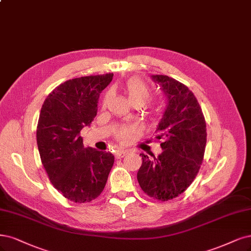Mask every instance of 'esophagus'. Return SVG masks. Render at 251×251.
Returning a JSON list of instances; mask_svg holds the SVG:
<instances>
[{
	"label": "esophagus",
	"mask_w": 251,
	"mask_h": 251,
	"mask_svg": "<svg viewBox=\"0 0 251 251\" xmlns=\"http://www.w3.org/2000/svg\"><path fill=\"white\" fill-rule=\"evenodd\" d=\"M126 153H127V151H126V150H117L115 151V158L116 159L124 158Z\"/></svg>",
	"instance_id": "1"
}]
</instances>
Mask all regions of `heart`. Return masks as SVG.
<instances>
[{"label":"heart","instance_id":"b5f03b06","mask_svg":"<svg viewBox=\"0 0 251 251\" xmlns=\"http://www.w3.org/2000/svg\"><path fill=\"white\" fill-rule=\"evenodd\" d=\"M126 92L127 100L132 105L133 103H140L141 106H143L151 97V90L148 85L139 79L129 80L126 85ZM110 98L111 93H108L103 102L107 103ZM136 132L137 128L135 126H124L117 132L116 139L122 143H126Z\"/></svg>","mask_w":251,"mask_h":251}]
</instances>
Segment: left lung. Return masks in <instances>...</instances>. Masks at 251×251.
Segmentation results:
<instances>
[{
    "mask_svg": "<svg viewBox=\"0 0 251 251\" xmlns=\"http://www.w3.org/2000/svg\"><path fill=\"white\" fill-rule=\"evenodd\" d=\"M152 81L165 94L167 105L155 129L163 151L150 159L141 153L137 179L144 193L154 200H172L192 184L202 163L206 143L201 108L186 85L168 75H153Z\"/></svg>",
    "mask_w": 251,
    "mask_h": 251,
    "instance_id": "left-lung-1",
    "label": "left lung"
}]
</instances>
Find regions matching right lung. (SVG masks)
Returning <instances> with one entry per match:
<instances>
[{
	"mask_svg": "<svg viewBox=\"0 0 251 251\" xmlns=\"http://www.w3.org/2000/svg\"><path fill=\"white\" fill-rule=\"evenodd\" d=\"M112 79L113 74L68 80L49 94L40 110L36 138L42 165L51 185L74 202L96 200L113 166V154L84 148L80 136L97 116L100 94Z\"/></svg>",
	"mask_w": 251,
	"mask_h": 251,
	"instance_id": "add662e5",
	"label": "right lung"
}]
</instances>
